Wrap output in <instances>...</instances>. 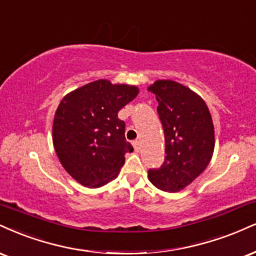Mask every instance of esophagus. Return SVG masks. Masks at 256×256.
<instances>
[{
  "label": "esophagus",
  "instance_id": "34e87169",
  "mask_svg": "<svg viewBox=\"0 0 256 256\" xmlns=\"http://www.w3.org/2000/svg\"><path fill=\"white\" fill-rule=\"evenodd\" d=\"M132 144H134V150H136L137 152H140V140H134V143H132Z\"/></svg>",
  "mask_w": 256,
  "mask_h": 256
}]
</instances>
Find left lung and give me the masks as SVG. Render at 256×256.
I'll list each match as a JSON object with an SVG mask.
<instances>
[{"mask_svg":"<svg viewBox=\"0 0 256 256\" xmlns=\"http://www.w3.org/2000/svg\"><path fill=\"white\" fill-rule=\"evenodd\" d=\"M164 131L166 158L149 169L150 182L164 192H178L208 167L214 149V128L205 101L180 83L158 80L150 86Z\"/></svg>","mask_w":256,"mask_h":256,"instance_id":"obj_1","label":"left lung"}]
</instances>
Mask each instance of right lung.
Listing matches in <instances>:
<instances>
[{
  "label": "right lung",
  "instance_id": "right-lung-1",
  "mask_svg": "<svg viewBox=\"0 0 256 256\" xmlns=\"http://www.w3.org/2000/svg\"><path fill=\"white\" fill-rule=\"evenodd\" d=\"M137 94L134 86L98 80L60 101L52 126L54 146L64 169L83 186L96 188L114 180L124 155L134 152L118 112Z\"/></svg>",
  "mask_w": 256,
  "mask_h": 256
}]
</instances>
